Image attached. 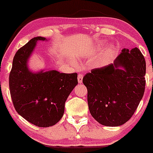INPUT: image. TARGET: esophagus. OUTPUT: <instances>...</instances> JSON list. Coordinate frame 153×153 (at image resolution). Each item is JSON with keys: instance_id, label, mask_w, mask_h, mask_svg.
<instances>
[{"instance_id": "esophagus-1", "label": "esophagus", "mask_w": 153, "mask_h": 153, "mask_svg": "<svg viewBox=\"0 0 153 153\" xmlns=\"http://www.w3.org/2000/svg\"><path fill=\"white\" fill-rule=\"evenodd\" d=\"M83 74H79L78 75V81L79 83H82V81H83Z\"/></svg>"}]
</instances>
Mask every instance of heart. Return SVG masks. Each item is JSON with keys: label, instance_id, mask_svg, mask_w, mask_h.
I'll use <instances>...</instances> for the list:
<instances>
[{"label": "heart", "instance_id": "heart-1", "mask_svg": "<svg viewBox=\"0 0 153 153\" xmlns=\"http://www.w3.org/2000/svg\"><path fill=\"white\" fill-rule=\"evenodd\" d=\"M106 48V44L104 42H100L93 50V55L98 56ZM116 53V47L114 45H110L107 48L106 51L101 54L94 62V65L97 68H101L110 63Z\"/></svg>", "mask_w": 153, "mask_h": 153}]
</instances>
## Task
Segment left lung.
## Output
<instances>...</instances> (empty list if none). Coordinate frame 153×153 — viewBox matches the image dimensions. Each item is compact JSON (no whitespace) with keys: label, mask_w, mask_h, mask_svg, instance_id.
I'll return each instance as SVG.
<instances>
[{"label":"left lung","mask_w":153,"mask_h":153,"mask_svg":"<svg viewBox=\"0 0 153 153\" xmlns=\"http://www.w3.org/2000/svg\"><path fill=\"white\" fill-rule=\"evenodd\" d=\"M146 65L137 47L123 49L114 61L83 76L92 116L104 126L118 127L133 116L143 97Z\"/></svg>","instance_id":"8db88e82"}]
</instances>
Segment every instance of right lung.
I'll return each mask as SVG.
<instances>
[{
    "instance_id": "1",
    "label": "right lung",
    "mask_w": 153,
    "mask_h": 153,
    "mask_svg": "<svg viewBox=\"0 0 153 153\" xmlns=\"http://www.w3.org/2000/svg\"><path fill=\"white\" fill-rule=\"evenodd\" d=\"M31 39L16 52L10 74V95L16 112L32 124L40 127L53 126L64 114L65 103L78 84L76 73L65 74L57 70L33 72L28 60L37 41Z\"/></svg>"
}]
</instances>
